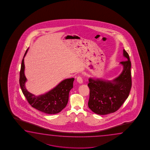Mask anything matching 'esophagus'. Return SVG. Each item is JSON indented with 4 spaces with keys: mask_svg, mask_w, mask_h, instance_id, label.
<instances>
[{
    "mask_svg": "<svg viewBox=\"0 0 150 150\" xmlns=\"http://www.w3.org/2000/svg\"><path fill=\"white\" fill-rule=\"evenodd\" d=\"M76 81L80 84H82L83 83V80L82 79V77L81 76H78L77 77Z\"/></svg>",
    "mask_w": 150,
    "mask_h": 150,
    "instance_id": "obj_1",
    "label": "esophagus"
}]
</instances>
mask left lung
<instances>
[{
  "mask_svg": "<svg viewBox=\"0 0 150 150\" xmlns=\"http://www.w3.org/2000/svg\"><path fill=\"white\" fill-rule=\"evenodd\" d=\"M123 51L125 61L120 63L123 66V70L119 76L110 81L89 79L88 107L96 114L105 115L117 111L129 96L132 86L131 63L127 51L125 49Z\"/></svg>",
  "mask_w": 150,
  "mask_h": 150,
  "instance_id": "8db88e82",
  "label": "left lung"
}]
</instances>
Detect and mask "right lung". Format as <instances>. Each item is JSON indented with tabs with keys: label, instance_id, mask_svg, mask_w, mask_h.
<instances>
[{
	"label": "right lung",
	"instance_id": "add662e5",
	"mask_svg": "<svg viewBox=\"0 0 150 150\" xmlns=\"http://www.w3.org/2000/svg\"><path fill=\"white\" fill-rule=\"evenodd\" d=\"M28 50V48L23 56L20 71L19 83L23 94L31 106L41 112L50 114L61 112L68 103L69 94L73 88L74 79H64L49 91L39 96L31 93L25 86L27 79L25 75L24 58Z\"/></svg>",
	"mask_w": 150,
	"mask_h": 150
}]
</instances>
